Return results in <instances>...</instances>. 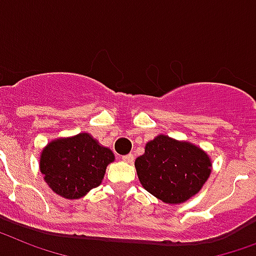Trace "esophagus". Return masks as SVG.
<instances>
[{"label": "esophagus", "mask_w": 256, "mask_h": 256, "mask_svg": "<svg viewBox=\"0 0 256 256\" xmlns=\"http://www.w3.org/2000/svg\"><path fill=\"white\" fill-rule=\"evenodd\" d=\"M122 160L126 163H134L135 158H134V155H132V154H128V155H124V156H122Z\"/></svg>", "instance_id": "1"}]
</instances>
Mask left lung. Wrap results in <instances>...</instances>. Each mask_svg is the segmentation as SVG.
Segmentation results:
<instances>
[{
	"label": "left lung",
	"instance_id": "8db88e82",
	"mask_svg": "<svg viewBox=\"0 0 256 256\" xmlns=\"http://www.w3.org/2000/svg\"><path fill=\"white\" fill-rule=\"evenodd\" d=\"M140 184L154 197L168 205H180L202 189L212 172L208 152L188 140L158 135L136 158Z\"/></svg>",
	"mask_w": 256,
	"mask_h": 256
}]
</instances>
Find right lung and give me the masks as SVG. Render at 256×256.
Wrapping results in <instances>:
<instances>
[{
	"label": "right lung",
	"instance_id": "1",
	"mask_svg": "<svg viewBox=\"0 0 256 256\" xmlns=\"http://www.w3.org/2000/svg\"><path fill=\"white\" fill-rule=\"evenodd\" d=\"M112 162V150L82 132L51 140L40 152L39 168L54 193L78 200L101 185L108 164Z\"/></svg>",
	"mask_w": 256,
	"mask_h": 256
}]
</instances>
